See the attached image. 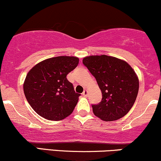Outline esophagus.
Wrapping results in <instances>:
<instances>
[{"label":"esophagus","mask_w":161,"mask_h":161,"mask_svg":"<svg viewBox=\"0 0 161 161\" xmlns=\"http://www.w3.org/2000/svg\"><path fill=\"white\" fill-rule=\"evenodd\" d=\"M88 94H89V92H88L87 90H84V92H82V95H83L85 97H87L88 96Z\"/></svg>","instance_id":"34e87169"}]
</instances>
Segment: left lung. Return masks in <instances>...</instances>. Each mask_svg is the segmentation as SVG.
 Wrapping results in <instances>:
<instances>
[{
    "label": "left lung",
    "instance_id": "1",
    "mask_svg": "<svg viewBox=\"0 0 161 161\" xmlns=\"http://www.w3.org/2000/svg\"><path fill=\"white\" fill-rule=\"evenodd\" d=\"M82 63L95 78L102 94L98 105H92L95 116L105 121L124 117L130 110L139 89V80L127 62L113 56H86Z\"/></svg>",
    "mask_w": 161,
    "mask_h": 161
}]
</instances>
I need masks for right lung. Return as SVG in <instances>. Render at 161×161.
<instances>
[{
  "instance_id": "add662e5",
  "label": "right lung",
  "mask_w": 161,
  "mask_h": 161,
  "mask_svg": "<svg viewBox=\"0 0 161 161\" xmlns=\"http://www.w3.org/2000/svg\"><path fill=\"white\" fill-rule=\"evenodd\" d=\"M75 56H56L37 63L30 70L24 92L32 108L50 121H60L72 114L80 94L66 75L79 64Z\"/></svg>"
}]
</instances>
